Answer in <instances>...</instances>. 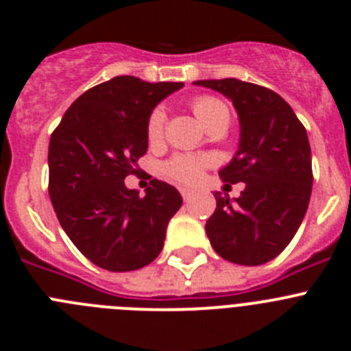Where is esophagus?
I'll return each instance as SVG.
<instances>
[{"label":"esophagus","instance_id":"1","mask_svg":"<svg viewBox=\"0 0 351 351\" xmlns=\"http://www.w3.org/2000/svg\"><path fill=\"white\" fill-rule=\"evenodd\" d=\"M179 191H181L182 198H184L186 202H188V200H191L195 195V190H190V188H179Z\"/></svg>","mask_w":351,"mask_h":351}]
</instances>
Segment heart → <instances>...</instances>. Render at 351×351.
<instances>
[{
	"label": "heart",
	"mask_w": 351,
	"mask_h": 351,
	"mask_svg": "<svg viewBox=\"0 0 351 351\" xmlns=\"http://www.w3.org/2000/svg\"><path fill=\"white\" fill-rule=\"evenodd\" d=\"M191 110L198 121L207 130L218 123L230 121V110L219 98L209 95L197 96L191 100ZM165 130V112L163 108H154L147 119V138L151 142H158L163 137ZM213 165V160L207 156H190V154H178L169 160L163 167L165 176L179 184H195L202 179L204 170Z\"/></svg>",
	"instance_id": "heart-1"
}]
</instances>
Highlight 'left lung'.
<instances>
[{"instance_id": "8db88e82", "label": "left lung", "mask_w": 351, "mask_h": 351, "mask_svg": "<svg viewBox=\"0 0 351 351\" xmlns=\"http://www.w3.org/2000/svg\"><path fill=\"white\" fill-rule=\"evenodd\" d=\"M195 84L234 101L241 142L219 178L230 184H246L235 202L214 193L216 210L206 223L207 237L228 262H271L290 244L308 210L313 188L308 133L290 105L263 86L237 79Z\"/></svg>"}]
</instances>
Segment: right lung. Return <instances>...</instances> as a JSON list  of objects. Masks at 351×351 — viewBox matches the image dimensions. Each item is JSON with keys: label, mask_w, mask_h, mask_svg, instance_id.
I'll return each instance as SVG.
<instances>
[{"label": "right lung", "mask_w": 351, "mask_h": 351, "mask_svg": "<svg viewBox=\"0 0 351 351\" xmlns=\"http://www.w3.org/2000/svg\"><path fill=\"white\" fill-rule=\"evenodd\" d=\"M182 82L121 75L88 89L68 107L49 142V197L63 230L95 265L137 271L160 255L182 197L151 179L145 197L125 179L147 153V119Z\"/></svg>", "instance_id": "right-lung-1"}]
</instances>
